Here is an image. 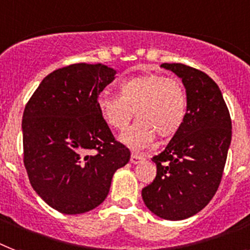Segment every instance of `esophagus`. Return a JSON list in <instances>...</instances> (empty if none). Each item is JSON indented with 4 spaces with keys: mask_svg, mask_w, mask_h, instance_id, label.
Instances as JSON below:
<instances>
[{
    "mask_svg": "<svg viewBox=\"0 0 250 250\" xmlns=\"http://www.w3.org/2000/svg\"><path fill=\"white\" fill-rule=\"evenodd\" d=\"M144 159V157L141 155V154H137V153H132L131 155V163L132 164H137L140 163L141 160Z\"/></svg>",
    "mask_w": 250,
    "mask_h": 250,
    "instance_id": "34e87169",
    "label": "esophagus"
}]
</instances>
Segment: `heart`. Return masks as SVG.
Listing matches in <instances>:
<instances>
[{
  "label": "heart",
  "mask_w": 250,
  "mask_h": 250,
  "mask_svg": "<svg viewBox=\"0 0 250 250\" xmlns=\"http://www.w3.org/2000/svg\"><path fill=\"white\" fill-rule=\"evenodd\" d=\"M97 106L106 125L119 131L136 114L139 121L122 133L121 141L140 149L153 143L155 135L166 140L177 133L186 113V97L176 79L144 74L125 79L119 84V96L100 93Z\"/></svg>",
  "instance_id": "1"
}]
</instances>
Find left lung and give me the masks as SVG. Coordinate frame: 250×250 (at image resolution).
Segmentation results:
<instances>
[{
    "label": "left lung",
    "mask_w": 250,
    "mask_h": 250,
    "mask_svg": "<svg viewBox=\"0 0 250 250\" xmlns=\"http://www.w3.org/2000/svg\"><path fill=\"white\" fill-rule=\"evenodd\" d=\"M182 79L186 114L167 147L153 157L155 180L143 188L149 210L163 220L181 221L210 202L220 186L231 144V118L217 83L184 64H162Z\"/></svg>",
    "instance_id": "8db88e82"
}]
</instances>
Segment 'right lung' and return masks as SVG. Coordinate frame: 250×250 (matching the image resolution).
Returning <instances> with one entry per match:
<instances>
[{
	"label": "right lung",
	"instance_id": "add662e5",
	"mask_svg": "<svg viewBox=\"0 0 250 250\" xmlns=\"http://www.w3.org/2000/svg\"><path fill=\"white\" fill-rule=\"evenodd\" d=\"M104 64H72L44 77L24 109V166L44 203L64 214L96 208L131 153L115 141L97 106L114 81Z\"/></svg>",
	"mask_w": 250,
	"mask_h": 250
}]
</instances>
